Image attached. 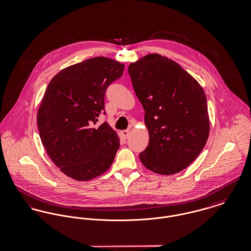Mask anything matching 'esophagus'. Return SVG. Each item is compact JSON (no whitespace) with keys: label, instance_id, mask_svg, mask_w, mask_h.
Returning <instances> with one entry per match:
<instances>
[{"label":"esophagus","instance_id":"34e87169","mask_svg":"<svg viewBox=\"0 0 251 251\" xmlns=\"http://www.w3.org/2000/svg\"><path fill=\"white\" fill-rule=\"evenodd\" d=\"M121 135L124 137V138H127L129 135H130V131L129 130H124L121 132Z\"/></svg>","mask_w":251,"mask_h":251}]
</instances>
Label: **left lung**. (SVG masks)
I'll list each match as a JSON object with an SVG mask.
<instances>
[{
    "label": "left lung",
    "mask_w": 251,
    "mask_h": 251,
    "mask_svg": "<svg viewBox=\"0 0 251 251\" xmlns=\"http://www.w3.org/2000/svg\"><path fill=\"white\" fill-rule=\"evenodd\" d=\"M128 73L149 132L140 161L154 173L180 172L202 151L209 135L203 89L177 63L156 53L130 64Z\"/></svg>",
    "instance_id": "8db88e82"
}]
</instances>
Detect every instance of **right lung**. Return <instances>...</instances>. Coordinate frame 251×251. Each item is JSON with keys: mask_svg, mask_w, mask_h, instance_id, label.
<instances>
[{"mask_svg": "<svg viewBox=\"0 0 251 251\" xmlns=\"http://www.w3.org/2000/svg\"><path fill=\"white\" fill-rule=\"evenodd\" d=\"M124 65L107 57L87 59L59 72L50 82L37 113L41 141L66 176L79 181L105 173L119 148V137L107 122L108 87L121 77Z\"/></svg>", "mask_w": 251, "mask_h": 251, "instance_id": "1", "label": "right lung"}]
</instances>
